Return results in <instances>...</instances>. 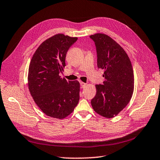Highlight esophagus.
Listing matches in <instances>:
<instances>
[{
	"label": "esophagus",
	"instance_id": "1",
	"mask_svg": "<svg viewBox=\"0 0 160 160\" xmlns=\"http://www.w3.org/2000/svg\"><path fill=\"white\" fill-rule=\"evenodd\" d=\"M86 85H87V84H86L84 82H80V86H81V87L82 88H85L86 86Z\"/></svg>",
	"mask_w": 160,
	"mask_h": 160
}]
</instances>
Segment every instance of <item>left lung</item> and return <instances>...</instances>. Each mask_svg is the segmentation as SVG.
Returning a JSON list of instances; mask_svg holds the SVG:
<instances>
[{
	"label": "left lung",
	"mask_w": 160,
	"mask_h": 160,
	"mask_svg": "<svg viewBox=\"0 0 160 160\" xmlns=\"http://www.w3.org/2000/svg\"><path fill=\"white\" fill-rule=\"evenodd\" d=\"M90 38L97 49L98 68L104 70V81L96 85L97 94L91 104L100 115L112 118L131 98L134 89L133 68L125 50L109 36L97 33Z\"/></svg>",
	"instance_id": "1"
}]
</instances>
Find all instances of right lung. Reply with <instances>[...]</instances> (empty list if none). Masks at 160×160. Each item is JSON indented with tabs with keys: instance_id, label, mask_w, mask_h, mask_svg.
Instances as JSON below:
<instances>
[{
	"instance_id": "obj_1",
	"label": "right lung",
	"mask_w": 160,
	"mask_h": 160,
	"mask_svg": "<svg viewBox=\"0 0 160 160\" xmlns=\"http://www.w3.org/2000/svg\"><path fill=\"white\" fill-rule=\"evenodd\" d=\"M78 38L57 34L46 39L36 50L30 62L28 86L35 102L45 115L66 117L80 99L78 81H67L60 76L66 66L68 50Z\"/></svg>"
}]
</instances>
